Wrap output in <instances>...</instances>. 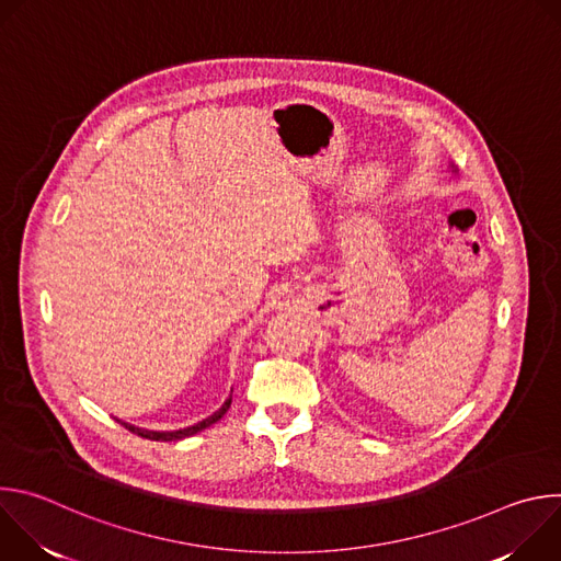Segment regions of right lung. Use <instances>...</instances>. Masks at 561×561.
<instances>
[{
  "instance_id": "1",
  "label": "right lung",
  "mask_w": 561,
  "mask_h": 561,
  "mask_svg": "<svg viewBox=\"0 0 561 561\" xmlns=\"http://www.w3.org/2000/svg\"><path fill=\"white\" fill-rule=\"evenodd\" d=\"M230 402H232V394H228V399L226 402L221 404V409L219 411H215L210 417H206V420H202V422H197L195 426H188V428H180V431H146V428H137V426H133V424H126V422H122V426H126L130 433H135V435H139V437H144V439H152V442H178V439H184V437H191V435H195V433H199V431H204V428H208V426H213L215 422H219L224 415H226V411L230 409ZM119 422V420H117Z\"/></svg>"
}]
</instances>
